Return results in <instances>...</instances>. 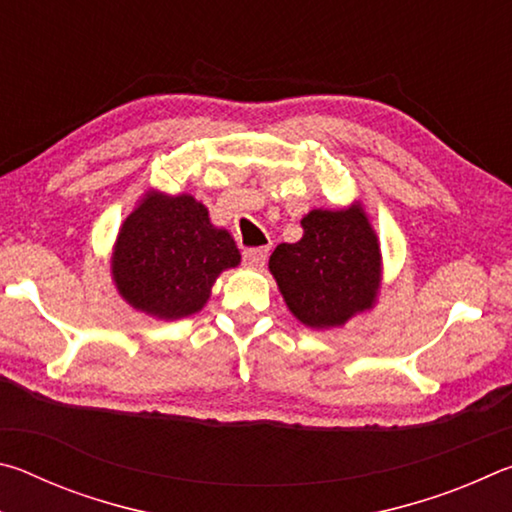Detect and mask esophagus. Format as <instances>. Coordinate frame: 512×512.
I'll list each match as a JSON object with an SVG mask.
<instances>
[{"label": "esophagus", "instance_id": "obj_1", "mask_svg": "<svg viewBox=\"0 0 512 512\" xmlns=\"http://www.w3.org/2000/svg\"><path fill=\"white\" fill-rule=\"evenodd\" d=\"M268 259V248H248L244 250V264L250 268H262Z\"/></svg>", "mask_w": 512, "mask_h": 512}]
</instances>
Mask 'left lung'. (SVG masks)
I'll list each match as a JSON object with an SVG mask.
<instances>
[{
  "instance_id": "1",
  "label": "left lung",
  "mask_w": 512,
  "mask_h": 512,
  "mask_svg": "<svg viewBox=\"0 0 512 512\" xmlns=\"http://www.w3.org/2000/svg\"><path fill=\"white\" fill-rule=\"evenodd\" d=\"M300 223L302 239L277 246L268 262L293 316L309 327H334L370 309L381 255L366 214L314 210Z\"/></svg>"
}]
</instances>
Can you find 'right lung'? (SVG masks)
Listing matches in <instances>:
<instances>
[{"mask_svg":"<svg viewBox=\"0 0 512 512\" xmlns=\"http://www.w3.org/2000/svg\"><path fill=\"white\" fill-rule=\"evenodd\" d=\"M230 232L214 228L192 196L151 194L124 221L112 275L135 309L183 318L201 309L216 277L239 264Z\"/></svg>","mask_w":512,"mask_h":512,"instance_id":"add662e5","label":"right lung"}]
</instances>
